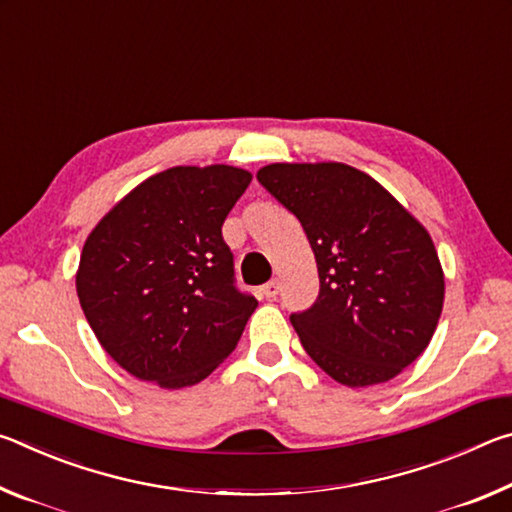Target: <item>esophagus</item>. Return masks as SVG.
Instances as JSON below:
<instances>
[{
    "mask_svg": "<svg viewBox=\"0 0 512 512\" xmlns=\"http://www.w3.org/2000/svg\"><path fill=\"white\" fill-rule=\"evenodd\" d=\"M277 291H280V284H277V280L268 282V284H264L262 289H259V293H262V296L268 298V300H273L277 296Z\"/></svg>",
    "mask_w": 512,
    "mask_h": 512,
    "instance_id": "1",
    "label": "esophagus"
}]
</instances>
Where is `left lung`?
Masks as SVG:
<instances>
[{"label": "left lung", "mask_w": 512, "mask_h": 512, "mask_svg": "<svg viewBox=\"0 0 512 512\" xmlns=\"http://www.w3.org/2000/svg\"><path fill=\"white\" fill-rule=\"evenodd\" d=\"M257 180L298 216L320 293L291 316L302 348L343 386L384 384L427 350L445 273L424 225L368 173L343 162H277Z\"/></svg>", "instance_id": "left-lung-1"}]
</instances>
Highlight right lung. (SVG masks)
<instances>
[{
	"instance_id": "add662e5",
	"label": "right lung",
	"mask_w": 512,
	"mask_h": 512,
	"mask_svg": "<svg viewBox=\"0 0 512 512\" xmlns=\"http://www.w3.org/2000/svg\"><path fill=\"white\" fill-rule=\"evenodd\" d=\"M253 173L171 167L131 189L83 244L76 293L101 348L167 391L237 348L257 300L235 287L221 225Z\"/></svg>"
}]
</instances>
